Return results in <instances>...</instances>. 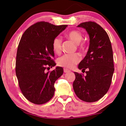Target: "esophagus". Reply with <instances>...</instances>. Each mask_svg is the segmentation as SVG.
<instances>
[{"mask_svg": "<svg viewBox=\"0 0 126 126\" xmlns=\"http://www.w3.org/2000/svg\"><path fill=\"white\" fill-rule=\"evenodd\" d=\"M63 72H64V73H68V72H69L70 71L69 69H68L64 68L63 69Z\"/></svg>", "mask_w": 126, "mask_h": 126, "instance_id": "34e87169", "label": "esophagus"}]
</instances>
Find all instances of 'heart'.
<instances>
[{
	"label": "heart",
	"instance_id": "b5f03b06",
	"mask_svg": "<svg viewBox=\"0 0 126 126\" xmlns=\"http://www.w3.org/2000/svg\"><path fill=\"white\" fill-rule=\"evenodd\" d=\"M69 39H71L76 44H78L81 41L82 35L77 30H72L66 34ZM52 48L56 54L61 52L62 48V40L59 37L54 38L52 42ZM80 57L78 54H66L60 57L57 60V63L60 66L66 68H73L80 61Z\"/></svg>",
	"mask_w": 126,
	"mask_h": 126
}]
</instances>
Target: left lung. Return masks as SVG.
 <instances>
[{"mask_svg":"<svg viewBox=\"0 0 126 126\" xmlns=\"http://www.w3.org/2000/svg\"><path fill=\"white\" fill-rule=\"evenodd\" d=\"M78 27L85 29L89 36V46L87 55L79 63V69L87 75L74 72L76 79L74 91L79 99L88 103L103 97L111 85L114 72L113 51L107 33L94 22H85Z\"/></svg>","mask_w":126,"mask_h":126,"instance_id":"1","label":"left lung"}]
</instances>
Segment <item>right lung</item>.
<instances>
[{
	"instance_id": "obj_1",
	"label": "right lung",
	"mask_w": 126,
	"mask_h": 126,
	"mask_svg": "<svg viewBox=\"0 0 126 126\" xmlns=\"http://www.w3.org/2000/svg\"><path fill=\"white\" fill-rule=\"evenodd\" d=\"M67 25L56 26L44 21L29 27L22 35L16 53L15 72L23 96L35 104H43L54 96V82L63 74L53 58L52 42Z\"/></svg>"
}]
</instances>
